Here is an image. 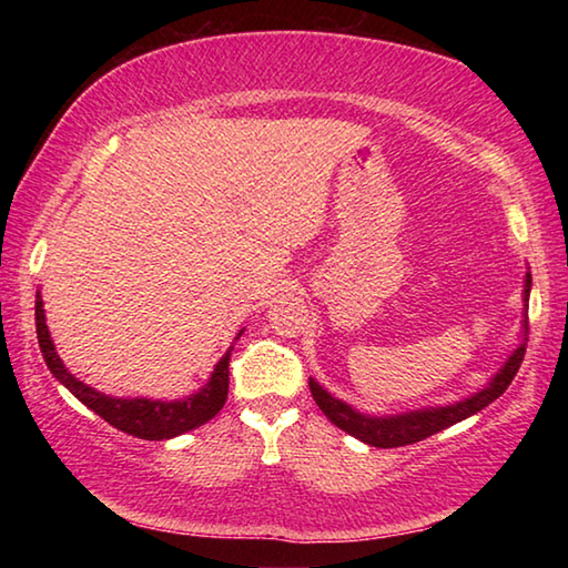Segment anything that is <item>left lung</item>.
Returning a JSON list of instances; mask_svg holds the SVG:
<instances>
[{
  "label": "left lung",
  "instance_id": "obj_1",
  "mask_svg": "<svg viewBox=\"0 0 568 568\" xmlns=\"http://www.w3.org/2000/svg\"><path fill=\"white\" fill-rule=\"evenodd\" d=\"M528 291H531V273H526L524 297H528ZM524 328L528 331V318L524 321ZM524 355H526V341L518 345L511 358L506 361L504 368L496 373L494 381L488 383L484 390H478L476 396L454 403V406L413 410V413H403V416H388V418L363 416V413L353 410L348 403L333 398L331 393L323 390L313 378H311V393L315 403H318V408L328 416V420L335 423L338 428H343L345 434H351L358 440H363V444L376 446V448H398V446L418 444V440L434 436L438 430L454 426V423L474 416V413H478L480 408H486L488 403H494L508 386H511L514 376L518 373V368H521Z\"/></svg>",
  "mask_w": 568,
  "mask_h": 568
}]
</instances>
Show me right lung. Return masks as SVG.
Wrapping results in <instances>:
<instances>
[{
	"label": "right lung",
	"instance_id": "right-lung-1",
	"mask_svg": "<svg viewBox=\"0 0 568 568\" xmlns=\"http://www.w3.org/2000/svg\"><path fill=\"white\" fill-rule=\"evenodd\" d=\"M34 321H37V341H40V351L44 355L47 368L52 371V376L60 381L74 398H80L84 406L92 408L100 418L108 420L110 426L124 430V434H130L134 438H145V440L175 438L180 434H187L192 428L203 426V423H207L210 418H215L217 410L225 406L227 383H230L227 363L233 348H227L223 361L215 365L207 386L185 400L168 403V400H150V398H112L90 386H84L82 381H77L72 373L64 368V363L54 351L50 331H47L40 293H37V301H34ZM240 335H243V331L237 333V338Z\"/></svg>",
	"mask_w": 568,
	"mask_h": 568
}]
</instances>
